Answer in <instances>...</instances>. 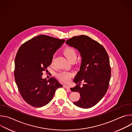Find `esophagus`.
I'll return each mask as SVG.
<instances>
[{"instance_id": "34e87169", "label": "esophagus", "mask_w": 132, "mask_h": 132, "mask_svg": "<svg viewBox=\"0 0 132 132\" xmlns=\"http://www.w3.org/2000/svg\"><path fill=\"white\" fill-rule=\"evenodd\" d=\"M63 87H64V88H65V89L70 90V87H69V86H67V85H64Z\"/></svg>"}]
</instances>
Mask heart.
Here are the masks:
<instances>
[{"mask_svg": "<svg viewBox=\"0 0 132 132\" xmlns=\"http://www.w3.org/2000/svg\"><path fill=\"white\" fill-rule=\"evenodd\" d=\"M63 53L66 58L70 62L72 60H76L77 59V52L73 47H66L63 51ZM54 57H53L51 60V64L54 63ZM73 74L70 72L67 71H61L56 75L57 77L62 82L65 83L68 82L71 78L72 77Z\"/></svg>", "mask_w": 132, "mask_h": 132, "instance_id": "obj_1", "label": "heart"}]
</instances>
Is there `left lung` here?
Instances as JSON below:
<instances>
[{"instance_id": "8db88e82", "label": "left lung", "mask_w": 132, "mask_h": 132, "mask_svg": "<svg viewBox=\"0 0 132 132\" xmlns=\"http://www.w3.org/2000/svg\"><path fill=\"white\" fill-rule=\"evenodd\" d=\"M66 43L77 49L82 59L80 70L73 79L78 85L70 88L80 95L73 104L81 108H91L102 99L109 87L111 73L109 55L101 44L87 35L73 36ZM81 81L84 84L80 87Z\"/></svg>"}]
</instances>
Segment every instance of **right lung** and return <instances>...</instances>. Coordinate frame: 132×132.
Instances as JSON below:
<instances>
[{
	"label": "right lung",
	"mask_w": 132,
	"mask_h": 132,
	"mask_svg": "<svg viewBox=\"0 0 132 132\" xmlns=\"http://www.w3.org/2000/svg\"><path fill=\"white\" fill-rule=\"evenodd\" d=\"M45 35L28 40L19 48L14 60V79L24 100L32 106L46 105L56 90L62 87L54 77L43 79V71L51 64L53 55L65 42Z\"/></svg>",
	"instance_id": "right-lung-1"
}]
</instances>
